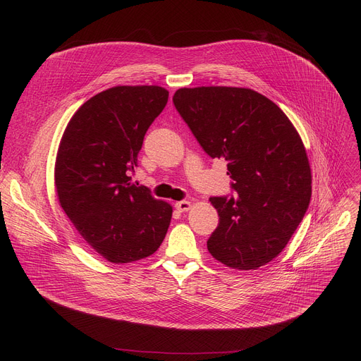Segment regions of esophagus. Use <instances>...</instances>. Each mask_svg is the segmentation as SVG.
<instances>
[{
	"instance_id": "34e87169",
	"label": "esophagus",
	"mask_w": 361,
	"mask_h": 361,
	"mask_svg": "<svg viewBox=\"0 0 361 361\" xmlns=\"http://www.w3.org/2000/svg\"><path fill=\"white\" fill-rule=\"evenodd\" d=\"M176 207H177L178 212H187L192 207V203L187 202V200H180V202L176 203Z\"/></svg>"
}]
</instances>
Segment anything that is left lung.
Instances as JSON below:
<instances>
[{"label": "left lung", "instance_id": "left-lung-1", "mask_svg": "<svg viewBox=\"0 0 361 361\" xmlns=\"http://www.w3.org/2000/svg\"><path fill=\"white\" fill-rule=\"evenodd\" d=\"M173 102L202 149L224 158L234 196L211 197L219 216L207 250L233 269H257L286 247L312 197L310 165L281 108L244 87L178 89Z\"/></svg>", "mask_w": 361, "mask_h": 361}]
</instances>
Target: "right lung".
Returning a JSON list of instances; mask_svg holds the SVG:
<instances>
[{
  "label": "right lung",
  "mask_w": 361,
  "mask_h": 361,
  "mask_svg": "<svg viewBox=\"0 0 361 361\" xmlns=\"http://www.w3.org/2000/svg\"><path fill=\"white\" fill-rule=\"evenodd\" d=\"M168 90L116 86L86 101L70 120L56 155L60 204L90 249L112 263L154 255L173 207L130 183L147 128Z\"/></svg>",
  "instance_id": "obj_1"
}]
</instances>
